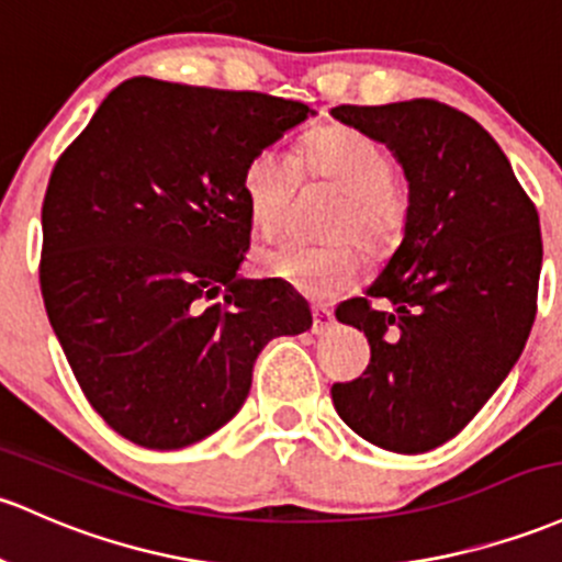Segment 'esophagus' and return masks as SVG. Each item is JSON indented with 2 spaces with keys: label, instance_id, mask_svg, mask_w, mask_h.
Masks as SVG:
<instances>
[{
  "label": "esophagus",
  "instance_id": "34e87169",
  "mask_svg": "<svg viewBox=\"0 0 562 562\" xmlns=\"http://www.w3.org/2000/svg\"><path fill=\"white\" fill-rule=\"evenodd\" d=\"M333 312L325 310V306H312V333L314 336H323V333H328L333 328Z\"/></svg>",
  "mask_w": 562,
  "mask_h": 562
}]
</instances>
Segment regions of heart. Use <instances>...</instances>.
Segmentation results:
<instances>
[{"mask_svg": "<svg viewBox=\"0 0 562 562\" xmlns=\"http://www.w3.org/2000/svg\"><path fill=\"white\" fill-rule=\"evenodd\" d=\"M299 170L341 191L325 234L330 243H277L256 256L258 271L310 295L330 301L349 293L360 280V243L368 252H384L400 243L408 224V191L394 181L392 157L373 135L349 125L319 127L293 154L267 146L243 170V194L258 232L274 234L285 218Z\"/></svg>", "mask_w": 562, "mask_h": 562, "instance_id": "b5f03b06", "label": "heart"}]
</instances>
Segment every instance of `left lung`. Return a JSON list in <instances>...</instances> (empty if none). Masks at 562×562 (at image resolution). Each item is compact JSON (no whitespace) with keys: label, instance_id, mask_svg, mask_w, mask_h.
Masks as SVG:
<instances>
[{"label":"left lung","instance_id":"8db88e82","mask_svg":"<svg viewBox=\"0 0 562 562\" xmlns=\"http://www.w3.org/2000/svg\"><path fill=\"white\" fill-rule=\"evenodd\" d=\"M390 146L408 178L403 243L338 323L371 344L360 379L333 405L362 440L394 453L442 446L488 403L536 317L541 229L507 154L483 125L440 101L330 109ZM386 297L392 313L373 311Z\"/></svg>","mask_w":562,"mask_h":562}]
</instances>
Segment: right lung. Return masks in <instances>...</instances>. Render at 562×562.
<instances>
[{"instance_id":"right-lung-1","label":"right lung","mask_w":562,"mask_h":562,"mask_svg":"<svg viewBox=\"0 0 562 562\" xmlns=\"http://www.w3.org/2000/svg\"><path fill=\"white\" fill-rule=\"evenodd\" d=\"M314 111L250 90L133 77L60 154L42 205L40 285L85 397L116 435L176 451L224 427L299 295L237 277L243 170Z\"/></svg>"}]
</instances>
